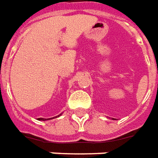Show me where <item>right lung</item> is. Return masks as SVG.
I'll return each instance as SVG.
<instances>
[{
    "label": "right lung",
    "instance_id": "add662e5",
    "mask_svg": "<svg viewBox=\"0 0 158 158\" xmlns=\"http://www.w3.org/2000/svg\"><path fill=\"white\" fill-rule=\"evenodd\" d=\"M60 115H61V114H60ZM60 115H59V116H60ZM52 118H54V117H52ZM38 120L45 121V120H48V118H47V119H45V118H39V119H38Z\"/></svg>",
    "mask_w": 158,
    "mask_h": 158
}]
</instances>
